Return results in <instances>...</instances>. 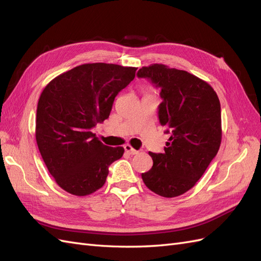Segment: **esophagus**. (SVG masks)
<instances>
[{"label":"esophagus","mask_w":261,"mask_h":261,"mask_svg":"<svg viewBox=\"0 0 261 261\" xmlns=\"http://www.w3.org/2000/svg\"><path fill=\"white\" fill-rule=\"evenodd\" d=\"M124 149H125V151H126V152H127L128 154H132V155H134V154H137V153H138L137 150L134 149L130 145H125V146H124Z\"/></svg>","instance_id":"1"}]
</instances>
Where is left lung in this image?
<instances>
[{
    "label": "left lung",
    "instance_id": "left-lung-1",
    "mask_svg": "<svg viewBox=\"0 0 261 261\" xmlns=\"http://www.w3.org/2000/svg\"><path fill=\"white\" fill-rule=\"evenodd\" d=\"M137 76L161 89L159 121L171 134L163 153L149 152L153 165L141 177L150 191L172 198L194 187L219 151L220 101L208 83L186 70L152 64Z\"/></svg>",
    "mask_w": 261,
    "mask_h": 261
}]
</instances>
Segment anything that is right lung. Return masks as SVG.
I'll use <instances>...</instances> for the list:
<instances>
[{
    "label": "right lung",
    "instance_id": "add662e5",
    "mask_svg": "<svg viewBox=\"0 0 261 261\" xmlns=\"http://www.w3.org/2000/svg\"><path fill=\"white\" fill-rule=\"evenodd\" d=\"M136 67L88 63L59 75L41 92L36 115V140L57 184L75 196L105 185L110 164L121 159L123 147H109L91 130L109 117L117 93Z\"/></svg>",
    "mask_w": 261,
    "mask_h": 261
}]
</instances>
